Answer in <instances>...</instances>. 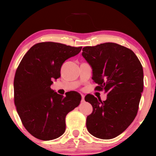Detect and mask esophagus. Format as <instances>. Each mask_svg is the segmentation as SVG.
<instances>
[{"mask_svg":"<svg viewBox=\"0 0 156 156\" xmlns=\"http://www.w3.org/2000/svg\"><path fill=\"white\" fill-rule=\"evenodd\" d=\"M81 97H82V99H81V102H84V95H81Z\"/></svg>","mask_w":156,"mask_h":156,"instance_id":"1","label":"esophagus"}]
</instances>
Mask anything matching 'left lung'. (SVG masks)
Wrapping results in <instances>:
<instances>
[{"label": "left lung", "instance_id": "obj_1", "mask_svg": "<svg viewBox=\"0 0 156 156\" xmlns=\"http://www.w3.org/2000/svg\"><path fill=\"white\" fill-rule=\"evenodd\" d=\"M82 55L92 66V78L98 84L95 90L107 93L105 101L92 94L85 97L93 108L87 118V129L97 138H115L137 114L144 90L143 67L133 51L115 43L87 46Z\"/></svg>", "mask_w": 156, "mask_h": 156}]
</instances>
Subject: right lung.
I'll list each match as a JSON object with an SVG mask.
<instances>
[{
	"mask_svg": "<svg viewBox=\"0 0 156 156\" xmlns=\"http://www.w3.org/2000/svg\"><path fill=\"white\" fill-rule=\"evenodd\" d=\"M82 47L51 41L36 44L23 56L14 78V102L22 123L29 133L44 141L60 137L66 130V117L77 107L81 96L75 91L66 97L50 87L60 77L66 59Z\"/></svg>",
	"mask_w": 156,
	"mask_h": 156,
	"instance_id": "add662e5",
	"label": "right lung"
}]
</instances>
